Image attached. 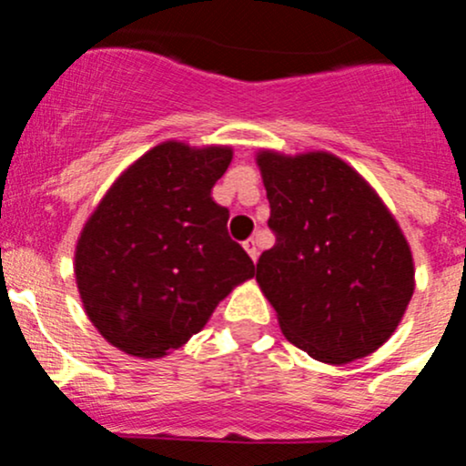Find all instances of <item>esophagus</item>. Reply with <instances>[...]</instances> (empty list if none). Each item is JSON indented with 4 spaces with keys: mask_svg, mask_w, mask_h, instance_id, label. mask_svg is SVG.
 <instances>
[{
    "mask_svg": "<svg viewBox=\"0 0 466 466\" xmlns=\"http://www.w3.org/2000/svg\"><path fill=\"white\" fill-rule=\"evenodd\" d=\"M242 247H244V251H247L248 256H251V260H258V242H256V239H253V238L244 239Z\"/></svg>",
    "mask_w": 466,
    "mask_h": 466,
    "instance_id": "1",
    "label": "esophagus"
}]
</instances>
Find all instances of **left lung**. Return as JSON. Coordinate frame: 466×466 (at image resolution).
<instances>
[{"label": "left lung", "mask_w": 466, "mask_h": 466, "mask_svg": "<svg viewBox=\"0 0 466 466\" xmlns=\"http://www.w3.org/2000/svg\"><path fill=\"white\" fill-rule=\"evenodd\" d=\"M276 244L256 280L287 340L329 366L395 334L415 291L410 244L379 193L325 150L256 152Z\"/></svg>", "instance_id": "1"}]
</instances>
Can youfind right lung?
Returning <instances> with one entry per match:
<instances>
[{"instance_id": "1", "label": "right lung", "mask_w": 466, "mask_h": 466, "mask_svg": "<svg viewBox=\"0 0 466 466\" xmlns=\"http://www.w3.org/2000/svg\"><path fill=\"white\" fill-rule=\"evenodd\" d=\"M231 146L163 141L114 179L78 235L74 276L100 337L161 359L204 329L215 307L256 276L210 190Z\"/></svg>"}]
</instances>
